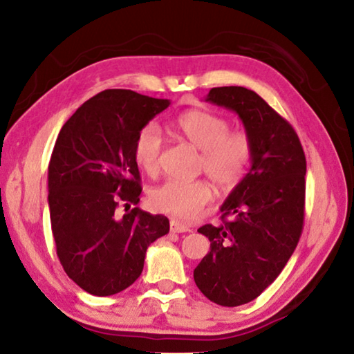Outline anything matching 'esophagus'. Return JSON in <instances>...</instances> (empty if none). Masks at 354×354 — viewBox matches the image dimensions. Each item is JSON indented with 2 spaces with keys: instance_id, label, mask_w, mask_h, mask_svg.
I'll return each mask as SVG.
<instances>
[{
  "instance_id": "1",
  "label": "esophagus",
  "mask_w": 354,
  "mask_h": 354,
  "mask_svg": "<svg viewBox=\"0 0 354 354\" xmlns=\"http://www.w3.org/2000/svg\"><path fill=\"white\" fill-rule=\"evenodd\" d=\"M170 231L171 232H187V231H190V227L187 225L181 223V221L173 218V220H170Z\"/></svg>"
}]
</instances>
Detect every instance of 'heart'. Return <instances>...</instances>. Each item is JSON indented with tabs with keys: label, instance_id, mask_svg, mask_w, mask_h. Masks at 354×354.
<instances>
[{
	"label": "heart",
	"instance_id": "1",
	"mask_svg": "<svg viewBox=\"0 0 354 354\" xmlns=\"http://www.w3.org/2000/svg\"><path fill=\"white\" fill-rule=\"evenodd\" d=\"M179 136L201 151L200 169L221 190H231L242 181L251 160V140L241 131H230L227 120L217 113L192 109L173 122ZM162 137L156 124L149 123L137 133L133 143V159L149 176L159 170ZM212 198V189L206 181H165L151 189L149 205L156 211L192 220Z\"/></svg>",
	"mask_w": 354,
	"mask_h": 354
}]
</instances>
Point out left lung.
I'll use <instances>...</instances> for the list:
<instances>
[{
    "label": "left lung",
    "mask_w": 354,
    "mask_h": 354,
    "mask_svg": "<svg viewBox=\"0 0 354 354\" xmlns=\"http://www.w3.org/2000/svg\"><path fill=\"white\" fill-rule=\"evenodd\" d=\"M206 101L236 112L251 140V165L221 205L218 226L198 232L211 251L194 270L203 295L220 306L253 301L283 272L304 220L306 158L290 123L245 87H214Z\"/></svg>",
    "instance_id": "obj_1"
}]
</instances>
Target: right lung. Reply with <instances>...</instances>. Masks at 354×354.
<instances>
[{
  "label": "right lung",
  "mask_w": 354,
  "mask_h": 354,
  "mask_svg": "<svg viewBox=\"0 0 354 354\" xmlns=\"http://www.w3.org/2000/svg\"><path fill=\"white\" fill-rule=\"evenodd\" d=\"M169 106L170 100L109 88L77 107L57 136L48 165L53 237L65 273L92 295L133 284L149 245L170 231L164 215L131 207L142 192L134 139Z\"/></svg>",
  "instance_id": "add662e5"
}]
</instances>
